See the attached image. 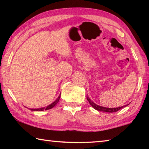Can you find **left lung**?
Segmentation results:
<instances>
[{"mask_svg":"<svg viewBox=\"0 0 149 149\" xmlns=\"http://www.w3.org/2000/svg\"><path fill=\"white\" fill-rule=\"evenodd\" d=\"M87 99L88 101H89V104L92 106L93 108H94L95 110H99V111H101V112H109V113H112V112H117L120 109H122V108H124L125 107H127V105H129V104H127V105H125V106H122V107H118V108H107V107H101V106H99V105H97L96 104L95 102H93L91 100L89 97H88L87 95Z\"/></svg>","mask_w":149,"mask_h":149,"instance_id":"8db88e82","label":"left lung"}]
</instances>
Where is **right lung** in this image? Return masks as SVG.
<instances>
[{
  "instance_id": "1",
  "label": "right lung",
  "mask_w": 149,
  "mask_h": 149,
  "mask_svg": "<svg viewBox=\"0 0 149 149\" xmlns=\"http://www.w3.org/2000/svg\"><path fill=\"white\" fill-rule=\"evenodd\" d=\"M60 99V95L58 96V97L57 98L56 100L54 101L51 104H49V106H47V107H42V108H30V110L32 111H43V110H47L49 109H51V108H53L55 105H56L58 102L59 100Z\"/></svg>"
}]
</instances>
